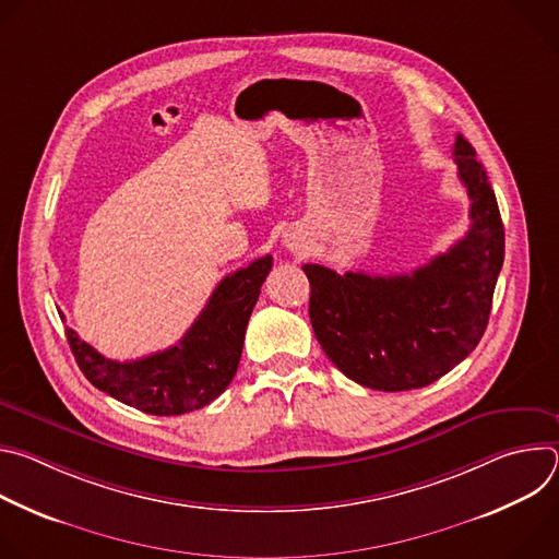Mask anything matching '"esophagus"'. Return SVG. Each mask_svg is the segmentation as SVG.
<instances>
[{
    "label": "esophagus",
    "mask_w": 559,
    "mask_h": 559,
    "mask_svg": "<svg viewBox=\"0 0 559 559\" xmlns=\"http://www.w3.org/2000/svg\"><path fill=\"white\" fill-rule=\"evenodd\" d=\"M292 248H294V246H292Z\"/></svg>",
    "instance_id": "esophagus-1"
}]
</instances>
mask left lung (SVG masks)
<instances>
[{"mask_svg": "<svg viewBox=\"0 0 559 559\" xmlns=\"http://www.w3.org/2000/svg\"><path fill=\"white\" fill-rule=\"evenodd\" d=\"M453 162L471 201V227L444 254L395 276L302 265L313 334L328 358L362 386H427L462 362L487 330L504 263V225L485 166L462 134Z\"/></svg>", "mask_w": 559, "mask_h": 559, "instance_id": "1", "label": "left lung"}]
</instances>
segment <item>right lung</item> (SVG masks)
<instances>
[{
    "mask_svg": "<svg viewBox=\"0 0 559 559\" xmlns=\"http://www.w3.org/2000/svg\"><path fill=\"white\" fill-rule=\"evenodd\" d=\"M272 270V257L225 276L188 334L164 352L139 360H110L66 330L84 376L119 403L150 416H181L210 405L231 382L252 309Z\"/></svg>",
    "mask_w": 559,
    "mask_h": 559,
    "instance_id": "1",
    "label": "right lung"
}]
</instances>
